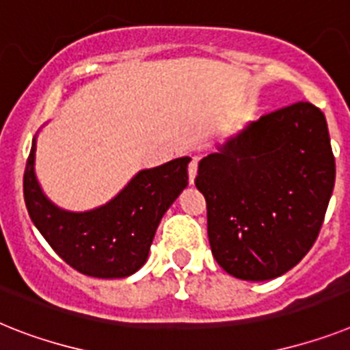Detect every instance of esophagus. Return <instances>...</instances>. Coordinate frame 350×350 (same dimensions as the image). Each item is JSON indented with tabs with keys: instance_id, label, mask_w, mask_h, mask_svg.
<instances>
[{
	"instance_id": "obj_1",
	"label": "esophagus",
	"mask_w": 350,
	"mask_h": 350,
	"mask_svg": "<svg viewBox=\"0 0 350 350\" xmlns=\"http://www.w3.org/2000/svg\"><path fill=\"white\" fill-rule=\"evenodd\" d=\"M196 170H198V157H193L191 163H189V166H187V173H189V182H195V177H196Z\"/></svg>"
}]
</instances>
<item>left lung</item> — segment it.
<instances>
[{
  "label": "left lung",
  "mask_w": 350,
  "mask_h": 350,
  "mask_svg": "<svg viewBox=\"0 0 350 350\" xmlns=\"http://www.w3.org/2000/svg\"><path fill=\"white\" fill-rule=\"evenodd\" d=\"M324 112L299 102L259 118L198 164L211 250L225 272L268 281L313 247L334 187Z\"/></svg>",
  "instance_id": "left-lung-1"
}]
</instances>
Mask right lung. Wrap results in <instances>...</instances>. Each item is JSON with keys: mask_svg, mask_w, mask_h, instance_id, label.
<instances>
[{"mask_svg": "<svg viewBox=\"0 0 350 350\" xmlns=\"http://www.w3.org/2000/svg\"><path fill=\"white\" fill-rule=\"evenodd\" d=\"M191 159H173L143 170L109 204L85 213H69L51 204L36 177V139L26 161L23 191L28 215L55 252L77 272L118 279L137 272L163 215L187 186Z\"/></svg>", "mask_w": 350, "mask_h": 350, "instance_id": "obj_1", "label": "right lung"}]
</instances>
